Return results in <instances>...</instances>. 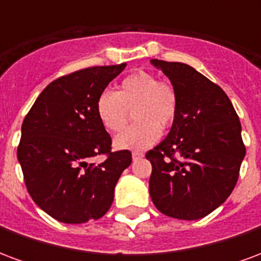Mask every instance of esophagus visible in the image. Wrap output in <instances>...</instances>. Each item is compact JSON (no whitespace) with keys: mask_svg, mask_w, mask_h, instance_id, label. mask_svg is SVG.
<instances>
[{"mask_svg":"<svg viewBox=\"0 0 261 261\" xmlns=\"http://www.w3.org/2000/svg\"><path fill=\"white\" fill-rule=\"evenodd\" d=\"M131 156H133V161H138V159H141L144 156V153L140 152V151H134L131 153Z\"/></svg>","mask_w":261,"mask_h":261,"instance_id":"esophagus-1","label":"esophagus"}]
</instances>
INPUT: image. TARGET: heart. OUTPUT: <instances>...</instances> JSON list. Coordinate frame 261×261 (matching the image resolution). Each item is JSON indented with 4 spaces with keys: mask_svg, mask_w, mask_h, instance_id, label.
Here are the masks:
<instances>
[{
    "mask_svg": "<svg viewBox=\"0 0 261 261\" xmlns=\"http://www.w3.org/2000/svg\"><path fill=\"white\" fill-rule=\"evenodd\" d=\"M133 109L137 123L114 138L117 149H145L158 141L161 128H169L176 120L177 91L152 72L137 71L120 82L117 92L103 91L96 100L97 119L110 133L124 128Z\"/></svg>",
    "mask_w": 261,
    "mask_h": 261,
    "instance_id": "heart-1",
    "label": "heart"
}]
</instances>
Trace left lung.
<instances>
[{"mask_svg":"<svg viewBox=\"0 0 261 261\" xmlns=\"http://www.w3.org/2000/svg\"><path fill=\"white\" fill-rule=\"evenodd\" d=\"M162 69L179 96L169 134L148 151L152 165L149 194L159 211L177 219H200L229 197L246 147L235 109L217 84L198 71L162 60Z\"/></svg>","mask_w":261,"mask_h":261,"instance_id":"8db88e82","label":"left lung"}]
</instances>
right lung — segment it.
<instances>
[{
  "instance_id": "add662e5",
  "label": "right lung",
  "mask_w": 261,
  "mask_h": 261,
  "mask_svg": "<svg viewBox=\"0 0 261 261\" xmlns=\"http://www.w3.org/2000/svg\"><path fill=\"white\" fill-rule=\"evenodd\" d=\"M125 63L63 75L39 95L22 123L18 161L32 200L64 224H84L108 213L120 175L131 164L127 149L112 152L96 100ZM105 154L102 164L90 159Z\"/></svg>"
}]
</instances>
